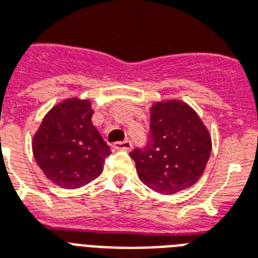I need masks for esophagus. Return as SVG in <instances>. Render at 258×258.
<instances>
[{"label": "esophagus", "instance_id": "1", "mask_svg": "<svg viewBox=\"0 0 258 258\" xmlns=\"http://www.w3.org/2000/svg\"><path fill=\"white\" fill-rule=\"evenodd\" d=\"M113 147L117 151H129L132 148V143L129 140H123V141H117V143H114Z\"/></svg>", "mask_w": 258, "mask_h": 258}]
</instances>
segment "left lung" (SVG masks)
<instances>
[{
  "mask_svg": "<svg viewBox=\"0 0 258 258\" xmlns=\"http://www.w3.org/2000/svg\"><path fill=\"white\" fill-rule=\"evenodd\" d=\"M211 152V137L195 111L180 101L155 103L145 147L135 148L140 180L160 194L179 192L203 175Z\"/></svg>",
  "mask_w": 258,
  "mask_h": 258,
  "instance_id": "1",
  "label": "left lung"
}]
</instances>
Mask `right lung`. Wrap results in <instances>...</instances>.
<instances>
[{"label":"right lung","instance_id":"1","mask_svg":"<svg viewBox=\"0 0 258 258\" xmlns=\"http://www.w3.org/2000/svg\"><path fill=\"white\" fill-rule=\"evenodd\" d=\"M90 101L71 98L51 109L33 137V156L45 176L63 188H79L102 173L111 153L91 122Z\"/></svg>","mask_w":258,"mask_h":258}]
</instances>
